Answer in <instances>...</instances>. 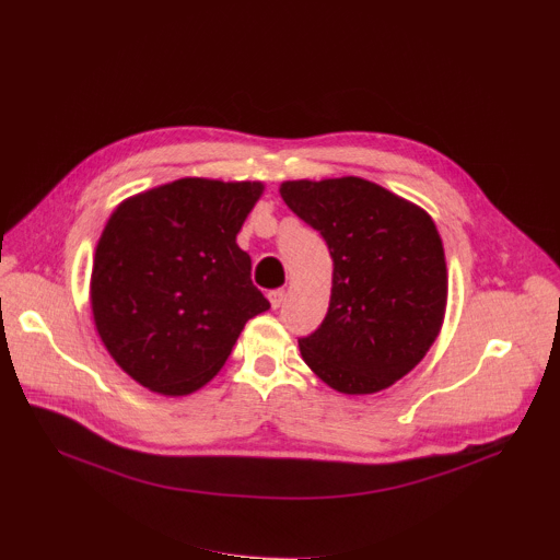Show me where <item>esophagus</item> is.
I'll use <instances>...</instances> for the list:
<instances>
[{"label":"esophagus","mask_w":560,"mask_h":560,"mask_svg":"<svg viewBox=\"0 0 560 560\" xmlns=\"http://www.w3.org/2000/svg\"><path fill=\"white\" fill-rule=\"evenodd\" d=\"M268 300H270V306L277 311L283 304V300H285V290H272L268 294Z\"/></svg>","instance_id":"esophagus-1"}]
</instances>
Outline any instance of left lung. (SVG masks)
<instances>
[{
	"instance_id": "8db88e82",
	"label": "left lung",
	"mask_w": 560,
	"mask_h": 560,
	"mask_svg": "<svg viewBox=\"0 0 560 560\" xmlns=\"http://www.w3.org/2000/svg\"><path fill=\"white\" fill-rule=\"evenodd\" d=\"M283 202L317 230L332 258L324 322L300 340L304 362L342 394H376L430 351L448 302L434 220L362 177L290 179Z\"/></svg>"
}]
</instances>
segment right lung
Returning <instances> with one entry per match:
<instances>
[{"label": "right lung", "instance_id": "right-lung-1", "mask_svg": "<svg viewBox=\"0 0 560 560\" xmlns=\"http://www.w3.org/2000/svg\"><path fill=\"white\" fill-rule=\"evenodd\" d=\"M260 182L182 177L124 200L98 238L90 302L107 353L141 387L186 396L270 302L236 243Z\"/></svg>", "mask_w": 560, "mask_h": 560}]
</instances>
